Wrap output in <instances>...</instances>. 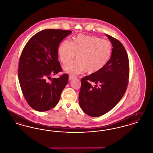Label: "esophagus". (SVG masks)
<instances>
[{"label":"esophagus","mask_w":153,"mask_h":153,"mask_svg":"<svg viewBox=\"0 0 153 153\" xmlns=\"http://www.w3.org/2000/svg\"><path fill=\"white\" fill-rule=\"evenodd\" d=\"M74 78H75V76H73V75H70V76H69V80H71L72 79Z\"/></svg>","instance_id":"obj_1"}]
</instances>
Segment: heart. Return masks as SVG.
<instances>
[{"mask_svg":"<svg viewBox=\"0 0 153 153\" xmlns=\"http://www.w3.org/2000/svg\"><path fill=\"white\" fill-rule=\"evenodd\" d=\"M112 46L108 41L96 36L79 34L73 42L65 40L59 46V57L68 64L76 54L77 60L63 67L66 73L76 74L86 71L89 74L101 70L109 60Z\"/></svg>","mask_w":153,"mask_h":153,"instance_id":"heart-1","label":"heart"}]
</instances>
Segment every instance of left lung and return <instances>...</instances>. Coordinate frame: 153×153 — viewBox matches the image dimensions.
<instances>
[{
  "label": "left lung",
  "instance_id": "obj_1",
  "mask_svg": "<svg viewBox=\"0 0 153 153\" xmlns=\"http://www.w3.org/2000/svg\"><path fill=\"white\" fill-rule=\"evenodd\" d=\"M112 45V55L99 71L81 79L79 103L82 111L91 117L110 111L124 96L128 82V57L123 44L106 34Z\"/></svg>",
  "mask_w": 153,
  "mask_h": 153
}]
</instances>
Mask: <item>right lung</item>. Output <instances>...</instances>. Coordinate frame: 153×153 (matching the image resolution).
<instances>
[{"instance_id": "add662e5", "label": "right lung", "mask_w": 153, "mask_h": 153, "mask_svg": "<svg viewBox=\"0 0 153 153\" xmlns=\"http://www.w3.org/2000/svg\"><path fill=\"white\" fill-rule=\"evenodd\" d=\"M71 33L60 29L41 30L28 41L22 52L18 79L27 102L36 111L44 112L55 107L68 83L67 74L48 80L62 71L57 60L58 48Z\"/></svg>"}]
</instances>
